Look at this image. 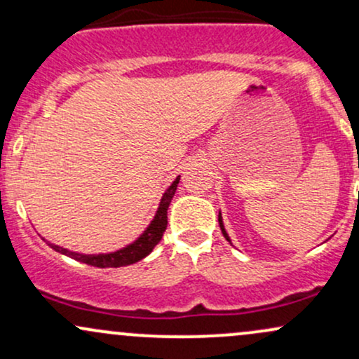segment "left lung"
<instances>
[{"label": "left lung", "instance_id": "8db88e82", "mask_svg": "<svg viewBox=\"0 0 359 359\" xmlns=\"http://www.w3.org/2000/svg\"><path fill=\"white\" fill-rule=\"evenodd\" d=\"M219 228H221V231H222V234H224V238H226V240H228V241H229V236H228V233H226V231H224V226H222V221H221V214H219Z\"/></svg>", "mask_w": 359, "mask_h": 359}]
</instances>
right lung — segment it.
<instances>
[{"label": "right lung", "mask_w": 359, "mask_h": 359, "mask_svg": "<svg viewBox=\"0 0 359 359\" xmlns=\"http://www.w3.org/2000/svg\"><path fill=\"white\" fill-rule=\"evenodd\" d=\"M180 177H177L174 180V184L167 189V192L163 194L162 203H160L158 211H156L154 221L150 222V226L147 228V231L138 238L137 241L131 243L130 246L126 248L114 251V253H108V255H81V253H74V251H69L65 248H60V246L50 245V248L55 251H59L62 255H67L77 262L88 263V265L97 266V269H118V266H126L131 265V263H137L142 258H145L151 250L155 248L156 243L162 240L163 233L167 229V209L168 204H170L172 197L177 191V184H179Z\"/></svg>", "instance_id": "add662e5"}]
</instances>
